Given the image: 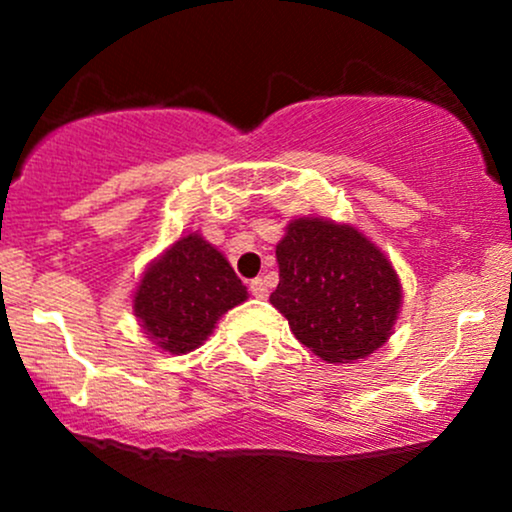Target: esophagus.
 Segmentation results:
<instances>
[{
	"label": "esophagus",
	"mask_w": 512,
	"mask_h": 512,
	"mask_svg": "<svg viewBox=\"0 0 512 512\" xmlns=\"http://www.w3.org/2000/svg\"><path fill=\"white\" fill-rule=\"evenodd\" d=\"M250 293L255 298H267L269 296V289H267V281L264 279H252L250 281Z\"/></svg>",
	"instance_id": "1"
}]
</instances>
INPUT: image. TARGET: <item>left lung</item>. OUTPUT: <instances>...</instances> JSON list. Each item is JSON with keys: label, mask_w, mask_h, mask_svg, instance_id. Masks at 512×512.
<instances>
[{"label": "left lung", "mask_w": 512, "mask_h": 512, "mask_svg": "<svg viewBox=\"0 0 512 512\" xmlns=\"http://www.w3.org/2000/svg\"><path fill=\"white\" fill-rule=\"evenodd\" d=\"M269 301L301 344L327 363H354L387 342L402 305L392 262L349 223L293 219L276 245Z\"/></svg>", "instance_id": "8db88e82"}]
</instances>
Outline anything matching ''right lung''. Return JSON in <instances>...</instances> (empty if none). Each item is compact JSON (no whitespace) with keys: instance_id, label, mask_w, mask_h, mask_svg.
I'll return each instance as SVG.
<instances>
[{"instance_id":"obj_1","label":"right lung","mask_w":512,"mask_h":512,"mask_svg":"<svg viewBox=\"0 0 512 512\" xmlns=\"http://www.w3.org/2000/svg\"><path fill=\"white\" fill-rule=\"evenodd\" d=\"M248 298L226 257L199 233L175 240L149 264L132 308L151 342L170 354L197 349L216 320Z\"/></svg>"}]
</instances>
